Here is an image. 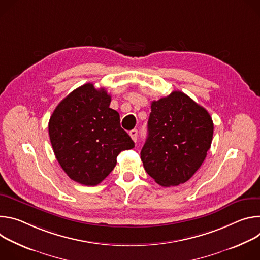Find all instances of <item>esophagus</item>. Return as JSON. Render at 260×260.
Masks as SVG:
<instances>
[{
  "mask_svg": "<svg viewBox=\"0 0 260 260\" xmlns=\"http://www.w3.org/2000/svg\"><path fill=\"white\" fill-rule=\"evenodd\" d=\"M129 135L133 139V141H137V130L136 129L129 131Z\"/></svg>",
  "mask_w": 260,
  "mask_h": 260,
  "instance_id": "1",
  "label": "esophagus"
}]
</instances>
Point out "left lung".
<instances>
[{
  "mask_svg": "<svg viewBox=\"0 0 260 260\" xmlns=\"http://www.w3.org/2000/svg\"><path fill=\"white\" fill-rule=\"evenodd\" d=\"M148 138L140 158L148 175L163 187L186 183L211 148L214 124L206 108L175 91L153 101Z\"/></svg>",
  "mask_w": 260,
  "mask_h": 260,
  "instance_id": "1",
  "label": "left lung"
}]
</instances>
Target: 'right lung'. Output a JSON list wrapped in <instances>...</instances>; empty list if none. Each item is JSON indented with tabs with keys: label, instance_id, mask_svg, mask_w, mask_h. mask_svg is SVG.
<instances>
[{
	"label": "right lung",
	"instance_id": "obj_1",
	"mask_svg": "<svg viewBox=\"0 0 260 260\" xmlns=\"http://www.w3.org/2000/svg\"><path fill=\"white\" fill-rule=\"evenodd\" d=\"M110 101L103 88L85 83L64 98L49 119L55 158L67 176L81 185L100 184L117 164L118 155L134 148Z\"/></svg>",
	"mask_w": 260,
	"mask_h": 260
}]
</instances>
